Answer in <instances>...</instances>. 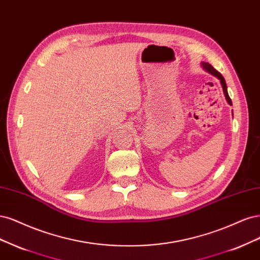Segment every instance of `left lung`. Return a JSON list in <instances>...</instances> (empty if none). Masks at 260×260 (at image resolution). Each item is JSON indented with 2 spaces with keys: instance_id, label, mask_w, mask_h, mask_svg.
I'll return each instance as SVG.
<instances>
[{
  "instance_id": "1",
  "label": "left lung",
  "mask_w": 260,
  "mask_h": 260,
  "mask_svg": "<svg viewBox=\"0 0 260 260\" xmlns=\"http://www.w3.org/2000/svg\"><path fill=\"white\" fill-rule=\"evenodd\" d=\"M201 66H202V68H203L205 71H207L208 73L213 74L214 77H216L217 79H218V80L220 81V84H221V86H222V90H223V94H224L225 100H227L228 104H229L230 106H232V102H231V99H230V97H229V95H228L227 84H225V81H224V79H223L222 75H221L218 71L215 70V69H214V67H213L212 64H209L208 62H204V61H202V62H201ZM232 115H233V112H232Z\"/></svg>"
}]
</instances>
